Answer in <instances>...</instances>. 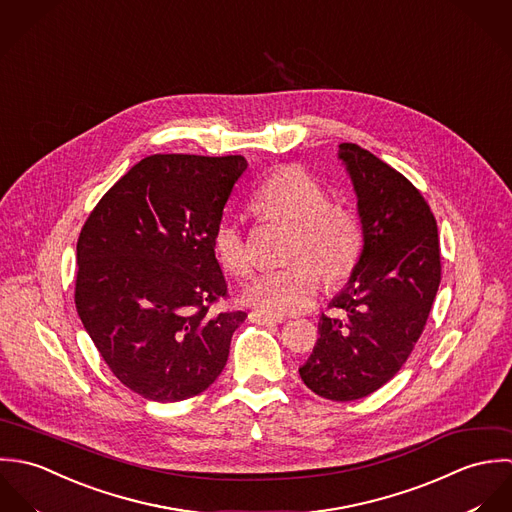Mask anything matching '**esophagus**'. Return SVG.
Listing matches in <instances>:
<instances>
[{
	"label": "esophagus",
	"mask_w": 512,
	"mask_h": 512,
	"mask_svg": "<svg viewBox=\"0 0 512 512\" xmlns=\"http://www.w3.org/2000/svg\"><path fill=\"white\" fill-rule=\"evenodd\" d=\"M249 320L255 324H279L283 322V316H273V314H265V312H249Z\"/></svg>",
	"instance_id": "esophagus-1"
}]
</instances>
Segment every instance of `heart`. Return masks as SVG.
<instances>
[{"mask_svg":"<svg viewBox=\"0 0 512 512\" xmlns=\"http://www.w3.org/2000/svg\"><path fill=\"white\" fill-rule=\"evenodd\" d=\"M253 207L267 219L293 225L287 257L289 265L259 275L245 291L243 301L265 314H291L310 307L322 285L346 279L356 267L364 233L358 217L330 204L328 192L299 170H283L265 180L253 196ZM219 265L235 275L251 273L253 257L241 225L221 217L211 235Z\"/></svg>","mask_w":512,"mask_h":512,"instance_id":"heart-1","label":"heart"}]
</instances>
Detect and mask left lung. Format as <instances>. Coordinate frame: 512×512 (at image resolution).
I'll use <instances>...</instances> for the list:
<instances>
[{"label":"left lung","instance_id":"1","mask_svg":"<svg viewBox=\"0 0 512 512\" xmlns=\"http://www.w3.org/2000/svg\"><path fill=\"white\" fill-rule=\"evenodd\" d=\"M362 221L364 247L350 281L320 316V338L299 374L334 402L370 396L392 380L419 340L441 281L435 217L398 170L358 144L338 146Z\"/></svg>","mask_w":512,"mask_h":512}]
</instances>
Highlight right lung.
<instances>
[{
  "instance_id": "1",
  "label": "right lung",
  "mask_w": 512,
  "mask_h": 512,
  "mask_svg": "<svg viewBox=\"0 0 512 512\" xmlns=\"http://www.w3.org/2000/svg\"><path fill=\"white\" fill-rule=\"evenodd\" d=\"M243 156L154 154L95 205L77 241V312L110 372L152 402L207 390L243 310L227 297L211 235Z\"/></svg>"
}]
</instances>
